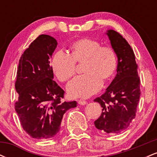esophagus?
Wrapping results in <instances>:
<instances>
[{
  "mask_svg": "<svg viewBox=\"0 0 157 157\" xmlns=\"http://www.w3.org/2000/svg\"><path fill=\"white\" fill-rule=\"evenodd\" d=\"M78 104L79 105H86V103H87V102L86 101H85V100H78Z\"/></svg>",
  "mask_w": 157,
  "mask_h": 157,
  "instance_id": "esophagus-1",
  "label": "esophagus"
}]
</instances>
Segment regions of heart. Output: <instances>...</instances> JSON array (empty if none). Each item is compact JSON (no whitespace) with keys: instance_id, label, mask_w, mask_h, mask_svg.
I'll list each match as a JSON object with an SVG mask.
<instances>
[{"instance_id":"1","label":"heart","mask_w":157,"mask_h":157,"mask_svg":"<svg viewBox=\"0 0 157 157\" xmlns=\"http://www.w3.org/2000/svg\"><path fill=\"white\" fill-rule=\"evenodd\" d=\"M77 63H82L85 75L77 77L67 86L70 97L86 98L97 93L102 86V80H109L117 68V57L109 46H101L96 40L82 38L71 44L70 55L58 51L52 57L51 66L54 75L66 82L75 74Z\"/></svg>"}]
</instances>
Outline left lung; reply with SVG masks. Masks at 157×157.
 I'll return each instance as SVG.
<instances>
[{
	"mask_svg": "<svg viewBox=\"0 0 157 157\" xmlns=\"http://www.w3.org/2000/svg\"><path fill=\"white\" fill-rule=\"evenodd\" d=\"M105 34L117 57V74L105 93L94 100L102 110L94 125L108 134H119L128 127L136 116L140 80L134 51L128 43L113 29Z\"/></svg>",
	"mask_w": 157,
	"mask_h": 157,
	"instance_id": "left-lung-1",
	"label": "left lung"
}]
</instances>
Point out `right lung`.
I'll return each instance as SVG.
<instances>
[{
  "label": "right lung",
  "instance_id": "1",
  "mask_svg": "<svg viewBox=\"0 0 157 157\" xmlns=\"http://www.w3.org/2000/svg\"><path fill=\"white\" fill-rule=\"evenodd\" d=\"M57 46L53 37L39 35L19 60L15 109L23 130L36 140L55 136L64 113L77 106L76 101L61 102L64 91L53 80L50 58Z\"/></svg>",
  "mask_w": 157,
  "mask_h": 157
}]
</instances>
